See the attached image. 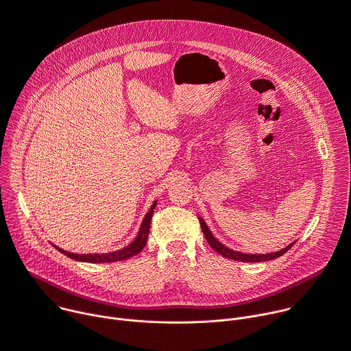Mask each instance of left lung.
<instances>
[{"instance_id": "obj_1", "label": "left lung", "mask_w": 351, "mask_h": 351, "mask_svg": "<svg viewBox=\"0 0 351 351\" xmlns=\"http://www.w3.org/2000/svg\"><path fill=\"white\" fill-rule=\"evenodd\" d=\"M200 221V226H202V230H203V234L207 240V243L211 245L213 250H215L218 254H221L222 256L225 258H229V259H233V261H241V262H262V261H271V259H276L278 256H281L282 254H285L292 245L293 243H291L289 245H287L285 248L280 250V251H276V252H271V254H244V252H239V251H233L228 247H225L223 244H221L214 236L213 233L210 232V229L207 228L206 222L199 218Z\"/></svg>"}]
</instances>
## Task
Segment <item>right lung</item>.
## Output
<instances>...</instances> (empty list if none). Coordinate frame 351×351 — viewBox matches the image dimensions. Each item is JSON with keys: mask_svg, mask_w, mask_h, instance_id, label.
Wrapping results in <instances>:
<instances>
[{"mask_svg": "<svg viewBox=\"0 0 351 351\" xmlns=\"http://www.w3.org/2000/svg\"><path fill=\"white\" fill-rule=\"evenodd\" d=\"M156 206V202L151 206V210L147 213L141 228L138 230L137 237L134 239V241H132L128 247L119 250V251H114V252H108V254H73L69 252L66 250H62L56 245H53L56 250H59L62 254L67 255L71 259L75 261H81V262H95V263H106V262H118V261H125L128 258H132L134 255H137L138 252H141V250L145 247L147 240H148V234H149V226H151V219L154 215V208Z\"/></svg>", "mask_w": 351, "mask_h": 351, "instance_id": "obj_1", "label": "right lung"}]
</instances>
